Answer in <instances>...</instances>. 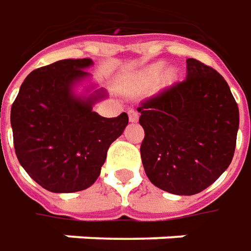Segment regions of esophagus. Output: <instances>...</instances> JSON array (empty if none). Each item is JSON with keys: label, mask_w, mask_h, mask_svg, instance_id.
Here are the masks:
<instances>
[{"label": "esophagus", "mask_w": 251, "mask_h": 251, "mask_svg": "<svg viewBox=\"0 0 251 251\" xmlns=\"http://www.w3.org/2000/svg\"><path fill=\"white\" fill-rule=\"evenodd\" d=\"M129 121L130 122H137L139 121V112L136 109H129Z\"/></svg>", "instance_id": "1"}]
</instances>
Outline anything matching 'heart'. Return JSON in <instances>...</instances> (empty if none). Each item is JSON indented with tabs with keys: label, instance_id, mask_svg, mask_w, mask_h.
Instances as JSON below:
<instances>
[{
	"label": "heart",
	"instance_id": "1",
	"mask_svg": "<svg viewBox=\"0 0 251 251\" xmlns=\"http://www.w3.org/2000/svg\"><path fill=\"white\" fill-rule=\"evenodd\" d=\"M161 69H162V65L161 64H158V65H154L151 66L146 74H144V82L146 83H152L157 80V77H158V75H160Z\"/></svg>",
	"mask_w": 251,
	"mask_h": 251
}]
</instances>
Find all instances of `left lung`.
<instances>
[{
	"label": "left lung",
	"mask_w": 251,
	"mask_h": 251,
	"mask_svg": "<svg viewBox=\"0 0 251 251\" xmlns=\"http://www.w3.org/2000/svg\"><path fill=\"white\" fill-rule=\"evenodd\" d=\"M183 82L143 100L140 154L152 185L192 196L212 185L235 154L239 108L214 68L189 58Z\"/></svg>",
	"instance_id": "left-lung-1"
}]
</instances>
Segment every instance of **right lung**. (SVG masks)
<instances>
[{
  "label": "right lung",
  "mask_w": 251,
  "mask_h": 251,
  "mask_svg": "<svg viewBox=\"0 0 251 251\" xmlns=\"http://www.w3.org/2000/svg\"><path fill=\"white\" fill-rule=\"evenodd\" d=\"M90 58L61 59L34 69L25 79L11 108L13 147L29 176L54 193L90 187L100 176L111 143L129 122L93 111L89 100L72 94V84L87 76Z\"/></svg>",
  "instance_id": "1"
}]
</instances>
